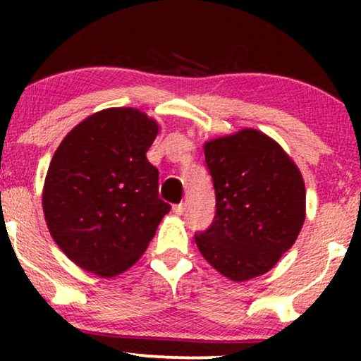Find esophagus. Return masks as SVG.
Returning <instances> with one entry per match:
<instances>
[{"instance_id":"esophagus-1","label":"esophagus","mask_w":361,"mask_h":361,"mask_svg":"<svg viewBox=\"0 0 361 361\" xmlns=\"http://www.w3.org/2000/svg\"><path fill=\"white\" fill-rule=\"evenodd\" d=\"M172 212H174L176 215H182L185 212V204H176L172 205Z\"/></svg>"}]
</instances>
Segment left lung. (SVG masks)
Listing matches in <instances>:
<instances>
[{
    "label": "left lung",
    "mask_w": 361,
    "mask_h": 361,
    "mask_svg": "<svg viewBox=\"0 0 361 361\" xmlns=\"http://www.w3.org/2000/svg\"><path fill=\"white\" fill-rule=\"evenodd\" d=\"M214 180V224L195 235L209 264L236 283L274 268L305 220V185L288 152L253 128L204 145Z\"/></svg>",
    "instance_id": "8db88e82"
}]
</instances>
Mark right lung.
<instances>
[{"mask_svg": "<svg viewBox=\"0 0 361 361\" xmlns=\"http://www.w3.org/2000/svg\"><path fill=\"white\" fill-rule=\"evenodd\" d=\"M157 123L136 108H106L78 123L49 164L42 209L54 241L100 278L130 269L171 205L146 152Z\"/></svg>", "mask_w": 361, "mask_h": 361, "instance_id": "add662e5", "label": "right lung"}]
</instances>
